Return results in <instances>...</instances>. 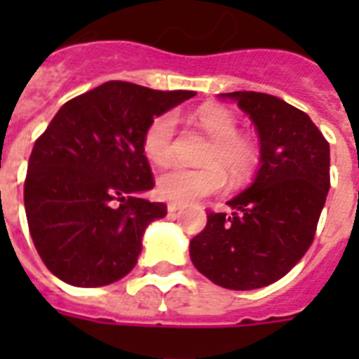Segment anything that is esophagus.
Instances as JSON below:
<instances>
[{"mask_svg":"<svg viewBox=\"0 0 359 359\" xmlns=\"http://www.w3.org/2000/svg\"><path fill=\"white\" fill-rule=\"evenodd\" d=\"M179 210H180V205H177V203H169V205H168V212L169 214L179 212Z\"/></svg>","mask_w":359,"mask_h":359,"instance_id":"34e87169","label":"esophagus"}]
</instances>
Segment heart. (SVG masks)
I'll return each instance as SVG.
<instances>
[{"label":"heart","mask_w":359,"mask_h":359,"mask_svg":"<svg viewBox=\"0 0 359 359\" xmlns=\"http://www.w3.org/2000/svg\"><path fill=\"white\" fill-rule=\"evenodd\" d=\"M194 119L212 140L203 156V163L207 165L201 169L173 165L165 169L156 180L158 196L179 205H190L225 190L227 175L219 165L229 171L233 179H244L257 162L255 145L248 137L238 135L236 119L231 111L218 106H207L199 109ZM173 132V114L158 115L147 126L143 134V152L152 163L162 165L171 158Z\"/></svg>","instance_id":"1"}]
</instances>
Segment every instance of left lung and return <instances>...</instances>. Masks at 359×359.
<instances>
[{
    "label": "left lung",
    "mask_w": 359,
    "mask_h": 359,
    "mask_svg": "<svg viewBox=\"0 0 359 359\" xmlns=\"http://www.w3.org/2000/svg\"><path fill=\"white\" fill-rule=\"evenodd\" d=\"M259 135L255 179L227 205L210 212L207 227L190 242L194 266L212 283L253 290L281 279L315 236L330 190V145L309 115L272 95L235 91Z\"/></svg>",
    "instance_id": "obj_1"
}]
</instances>
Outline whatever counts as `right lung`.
I'll list each match as a JSON object with an SVG mask.
<instances>
[{
  "label": "right lung",
  "instance_id": "add662e5",
  "mask_svg": "<svg viewBox=\"0 0 359 359\" xmlns=\"http://www.w3.org/2000/svg\"><path fill=\"white\" fill-rule=\"evenodd\" d=\"M194 91L106 81L59 109L27 163L24 205L42 262L74 287L115 283L135 266L145 229L163 218L143 134Z\"/></svg>",
  "mask_w": 359,
  "mask_h": 359
}]
</instances>
